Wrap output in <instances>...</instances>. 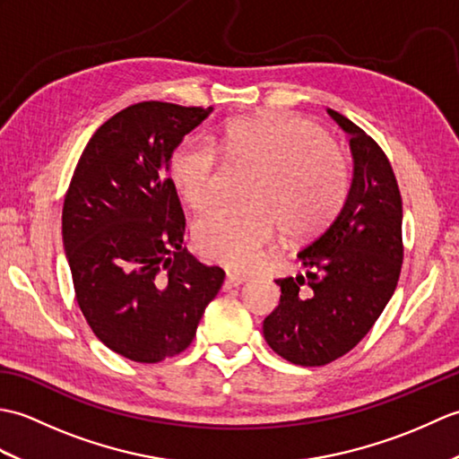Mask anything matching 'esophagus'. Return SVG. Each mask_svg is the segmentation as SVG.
Instances as JSON below:
<instances>
[{"label": "esophagus", "mask_w": 459, "mask_h": 459, "mask_svg": "<svg viewBox=\"0 0 459 459\" xmlns=\"http://www.w3.org/2000/svg\"><path fill=\"white\" fill-rule=\"evenodd\" d=\"M245 281H248L247 276H238V274H227V280H224V288L230 290V288H237L242 286Z\"/></svg>", "instance_id": "34e87169"}]
</instances>
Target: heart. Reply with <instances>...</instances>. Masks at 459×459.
<instances>
[{
  "mask_svg": "<svg viewBox=\"0 0 459 459\" xmlns=\"http://www.w3.org/2000/svg\"><path fill=\"white\" fill-rule=\"evenodd\" d=\"M217 155L256 169L247 207H217L195 222L193 240L203 256L235 272L256 264L280 221L291 237L319 230L339 211L349 175L343 155L314 126L288 114L232 118L211 143L185 138L169 158V181L193 209L212 201Z\"/></svg>",
  "mask_w": 459,
  "mask_h": 459,
  "instance_id": "b5f03b06",
  "label": "heart"
}]
</instances>
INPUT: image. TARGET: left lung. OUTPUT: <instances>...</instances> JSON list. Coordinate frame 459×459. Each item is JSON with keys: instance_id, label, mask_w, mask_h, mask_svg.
Returning a JSON list of instances; mask_svg holds the SVG:
<instances>
[{"instance_id": "1", "label": "left lung", "mask_w": 459, "mask_h": 459, "mask_svg": "<svg viewBox=\"0 0 459 459\" xmlns=\"http://www.w3.org/2000/svg\"><path fill=\"white\" fill-rule=\"evenodd\" d=\"M349 135L353 179L329 227L298 252L306 276L281 278L280 304L264 319L274 353L321 367L349 353L383 314L403 266V199L380 145L327 108Z\"/></svg>"}]
</instances>
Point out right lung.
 I'll use <instances>...</instances> for the list:
<instances>
[{
  "instance_id": "1",
  "label": "right lung",
  "mask_w": 459,
  "mask_h": 459,
  "mask_svg": "<svg viewBox=\"0 0 459 459\" xmlns=\"http://www.w3.org/2000/svg\"><path fill=\"white\" fill-rule=\"evenodd\" d=\"M212 108L138 102L94 132L63 204V245L79 307L102 343L135 363L191 345L224 270L183 247L169 158Z\"/></svg>"
}]
</instances>
